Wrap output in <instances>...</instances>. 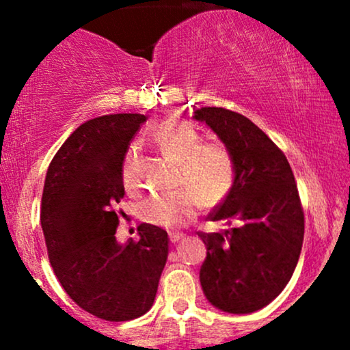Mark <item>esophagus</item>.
<instances>
[{
  "mask_svg": "<svg viewBox=\"0 0 350 350\" xmlns=\"http://www.w3.org/2000/svg\"><path fill=\"white\" fill-rule=\"evenodd\" d=\"M183 239H184V234H179V232H172V234H170V240L172 243H178Z\"/></svg>",
  "mask_w": 350,
  "mask_h": 350,
  "instance_id": "1",
  "label": "esophagus"
}]
</instances>
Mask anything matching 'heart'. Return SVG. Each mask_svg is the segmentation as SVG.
<instances>
[{"label":"heart","instance_id":"obj_1","mask_svg":"<svg viewBox=\"0 0 350 350\" xmlns=\"http://www.w3.org/2000/svg\"><path fill=\"white\" fill-rule=\"evenodd\" d=\"M152 138L167 158L178 161V184L184 189L144 200L139 207L144 222L163 228L180 227L196 215L199 202L204 207H214L230 194L237 167L226 144L200 142L198 131L179 120L163 122ZM135 163L136 151L130 150L122 164V180L128 191H133L138 184Z\"/></svg>","mask_w":350,"mask_h":350}]
</instances>
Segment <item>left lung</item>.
<instances>
[{
	"label": "left lung",
	"instance_id": "left-lung-1",
	"mask_svg": "<svg viewBox=\"0 0 350 350\" xmlns=\"http://www.w3.org/2000/svg\"><path fill=\"white\" fill-rule=\"evenodd\" d=\"M194 118L222 139L235 159L237 178L208 219L224 232H198L207 247L200 284L208 303L232 314L270 304L291 280L304 237V212L286 156L247 116L202 107Z\"/></svg>",
	"mask_w": 350,
	"mask_h": 350
}]
</instances>
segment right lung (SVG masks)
<instances>
[{"label":"right lung","mask_w":350,"mask_h":350,"mask_svg":"<svg viewBox=\"0 0 350 350\" xmlns=\"http://www.w3.org/2000/svg\"><path fill=\"white\" fill-rule=\"evenodd\" d=\"M146 116L103 115L80 124L55 152L44 183L41 226L59 283L83 311L131 321L150 311L170 252L167 232L142 224L116 242L122 164Z\"/></svg>","instance_id":"obj_1"}]
</instances>
